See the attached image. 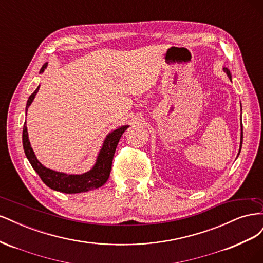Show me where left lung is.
Masks as SVG:
<instances>
[{
  "instance_id": "obj_1",
  "label": "left lung",
  "mask_w": 263,
  "mask_h": 263,
  "mask_svg": "<svg viewBox=\"0 0 263 263\" xmlns=\"http://www.w3.org/2000/svg\"><path fill=\"white\" fill-rule=\"evenodd\" d=\"M225 71H227V73H228V76H229V78H230V73H229V71H228L227 69H225ZM241 127H242V123H241ZM241 145H242V129H241V142H240V149H241ZM239 153H240V150H239Z\"/></svg>"
}]
</instances>
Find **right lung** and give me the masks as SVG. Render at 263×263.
I'll use <instances>...</instances> for the list:
<instances>
[{
  "mask_svg": "<svg viewBox=\"0 0 263 263\" xmlns=\"http://www.w3.org/2000/svg\"><path fill=\"white\" fill-rule=\"evenodd\" d=\"M46 66L47 63H45L43 66L41 72H43ZM38 90H39V86L37 87L36 91L30 95L27 101L26 114H27L28 106L30 105V103L33 102ZM25 125L26 123L24 124V128H23V147L28 161L30 162L31 166H33L34 170L37 172L38 176L41 177L42 181L47 186L54 191H59V192L67 193V194L87 192V191L95 190L104 184V183L108 180L110 169H112L113 157H114L118 141L121 139L123 133L127 129V127H128V126H123L121 128H118L108 135L104 141V145H103L100 151L98 161L90 172L84 173L82 176H68V174H65V173L55 172V171L47 169L37 160L34 155V151L29 145L27 129Z\"/></svg>",
  "mask_w": 263,
  "mask_h": 263,
  "instance_id": "1",
  "label": "right lung"
}]
</instances>
